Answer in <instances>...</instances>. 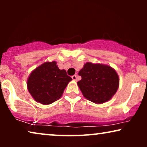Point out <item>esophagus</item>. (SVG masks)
Masks as SVG:
<instances>
[{
  "mask_svg": "<svg viewBox=\"0 0 147 147\" xmlns=\"http://www.w3.org/2000/svg\"><path fill=\"white\" fill-rule=\"evenodd\" d=\"M72 79H73V80H74V81H76L77 80V75H74L72 76Z\"/></svg>",
  "mask_w": 147,
  "mask_h": 147,
  "instance_id": "1",
  "label": "esophagus"
}]
</instances>
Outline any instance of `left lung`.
I'll use <instances>...</instances> for the list:
<instances>
[{"mask_svg": "<svg viewBox=\"0 0 147 147\" xmlns=\"http://www.w3.org/2000/svg\"><path fill=\"white\" fill-rule=\"evenodd\" d=\"M78 74L82 80L78 82V85L84 96L96 104L111 99L119 86L118 74L108 65L88 62Z\"/></svg>", "mask_w": 147, "mask_h": 147, "instance_id": "1", "label": "left lung"}]
</instances>
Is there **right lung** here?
Here are the masks:
<instances>
[{
	"label": "right lung",
	"instance_id": "add662e5",
	"mask_svg": "<svg viewBox=\"0 0 147 147\" xmlns=\"http://www.w3.org/2000/svg\"><path fill=\"white\" fill-rule=\"evenodd\" d=\"M71 80L65 69H59L55 61L46 62L31 74L27 88L35 101L47 105L61 97Z\"/></svg>",
	"mask_w": 147,
	"mask_h": 147
}]
</instances>
